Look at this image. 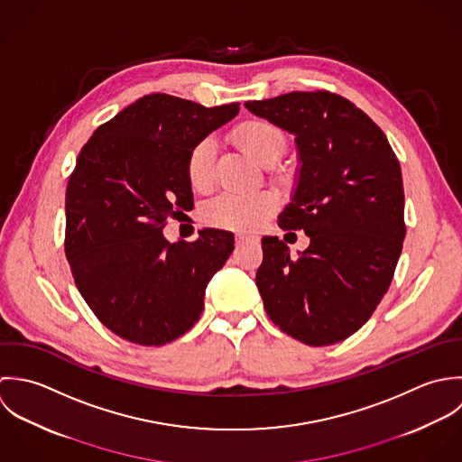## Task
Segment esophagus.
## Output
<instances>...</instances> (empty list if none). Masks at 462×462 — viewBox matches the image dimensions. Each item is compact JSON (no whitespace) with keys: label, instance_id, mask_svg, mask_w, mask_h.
Here are the masks:
<instances>
[{"label":"esophagus","instance_id":"34e87169","mask_svg":"<svg viewBox=\"0 0 462 462\" xmlns=\"http://www.w3.org/2000/svg\"><path fill=\"white\" fill-rule=\"evenodd\" d=\"M255 241V237H252V236H243V234H237L236 236V245L237 246H241V245H245V243H254Z\"/></svg>","mask_w":462,"mask_h":462}]
</instances>
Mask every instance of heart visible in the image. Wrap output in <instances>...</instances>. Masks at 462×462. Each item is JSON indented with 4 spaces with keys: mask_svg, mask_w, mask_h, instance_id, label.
Returning a JSON list of instances; mask_svg holds the SVG:
<instances>
[{
    "mask_svg": "<svg viewBox=\"0 0 462 462\" xmlns=\"http://www.w3.org/2000/svg\"><path fill=\"white\" fill-rule=\"evenodd\" d=\"M236 143L259 164L273 166L285 153L287 137L270 121H248L234 134ZM216 144L212 139H201L192 146L187 157V179L196 190H205L214 179ZM275 210V198L268 192L232 194L225 192L214 198L203 210L205 219L221 228L236 232H255Z\"/></svg>",
    "mask_w": 462,
    "mask_h": 462,
    "instance_id": "b5f03b06",
    "label": "heart"
}]
</instances>
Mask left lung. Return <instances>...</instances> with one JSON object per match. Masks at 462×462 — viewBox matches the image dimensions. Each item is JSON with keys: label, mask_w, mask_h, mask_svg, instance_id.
I'll return each instance as SVG.
<instances>
[{"label": "left lung", "mask_w": 462, "mask_h": 462, "mask_svg": "<svg viewBox=\"0 0 462 462\" xmlns=\"http://www.w3.org/2000/svg\"><path fill=\"white\" fill-rule=\"evenodd\" d=\"M245 106L294 135L300 177L278 226L310 237L298 257L263 237L255 283L264 309L309 346L345 341L374 312L402 254L400 162L383 132L339 94L287 93Z\"/></svg>", "instance_id": "left-lung-1"}]
</instances>
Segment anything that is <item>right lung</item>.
Instances as JSON below:
<instances>
[{
    "label": "right lung",
    "mask_w": 462,
    "mask_h": 462,
    "mask_svg": "<svg viewBox=\"0 0 462 462\" xmlns=\"http://www.w3.org/2000/svg\"><path fill=\"white\" fill-rule=\"evenodd\" d=\"M237 112L239 103L207 108L148 94L82 148L66 189V257L80 294L116 336L161 346L199 319L234 234L203 228L192 243H170L162 228L194 205L189 152Z\"/></svg>",
    "instance_id": "right-lung-1"
}]
</instances>
